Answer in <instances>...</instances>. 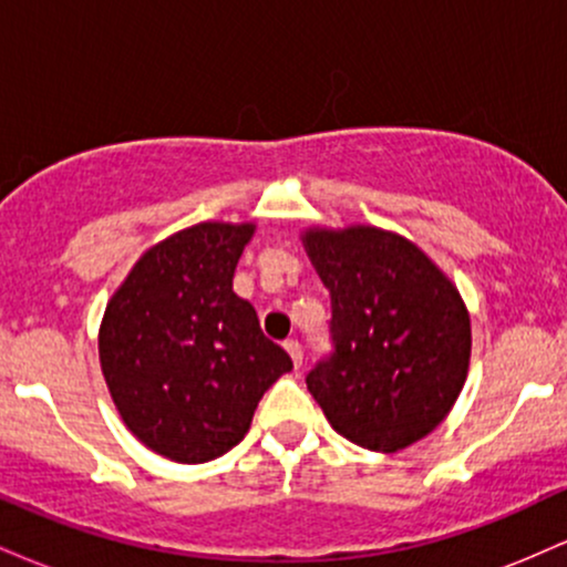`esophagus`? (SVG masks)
<instances>
[{
  "instance_id": "obj_1",
  "label": "esophagus",
  "mask_w": 567,
  "mask_h": 567,
  "mask_svg": "<svg viewBox=\"0 0 567 567\" xmlns=\"http://www.w3.org/2000/svg\"><path fill=\"white\" fill-rule=\"evenodd\" d=\"M285 349H288L292 365L301 368V362H303V349H301V343H298L296 338H288V341H285Z\"/></svg>"
}]
</instances>
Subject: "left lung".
<instances>
[{
	"mask_svg": "<svg viewBox=\"0 0 567 567\" xmlns=\"http://www.w3.org/2000/svg\"><path fill=\"white\" fill-rule=\"evenodd\" d=\"M330 290L328 354L306 389L330 426L396 453L440 426L466 381L472 328L458 290L408 239L373 226L306 234Z\"/></svg>",
	"mask_w": 567,
	"mask_h": 567,
	"instance_id": "1",
	"label": "left lung"
}]
</instances>
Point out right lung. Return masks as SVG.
I'll list each match as a JSON object with an SVG mask.
<instances>
[{"instance_id":"obj_1","label":"right lung","mask_w":567,"mask_h":567,"mask_svg":"<svg viewBox=\"0 0 567 567\" xmlns=\"http://www.w3.org/2000/svg\"><path fill=\"white\" fill-rule=\"evenodd\" d=\"M252 224H199L133 266L97 338L109 392L130 432L178 464L239 445L266 389L292 370L231 290Z\"/></svg>"}]
</instances>
